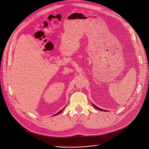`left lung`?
Segmentation results:
<instances>
[{
	"label": "left lung",
	"mask_w": 149,
	"mask_h": 149,
	"mask_svg": "<svg viewBox=\"0 0 149 149\" xmlns=\"http://www.w3.org/2000/svg\"><path fill=\"white\" fill-rule=\"evenodd\" d=\"M93 106H94V107H95L96 109H98V110H100V111H105L104 110H102V109H100V108H99L98 107H97V106H95V104H93Z\"/></svg>",
	"instance_id": "1"
}]
</instances>
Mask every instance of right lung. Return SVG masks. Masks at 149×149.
Here are the masks:
<instances>
[{"label":"right lung","mask_w":149,"mask_h":149,"mask_svg":"<svg viewBox=\"0 0 149 149\" xmlns=\"http://www.w3.org/2000/svg\"><path fill=\"white\" fill-rule=\"evenodd\" d=\"M63 109H62V110H61L60 111H58V112L57 114H54V116H55V115H56V114H58V113H61V112H62V111L63 110Z\"/></svg>","instance_id":"add662e5"}]
</instances>
